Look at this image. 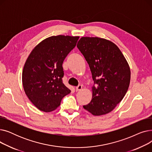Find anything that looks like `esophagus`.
Returning <instances> with one entry per match:
<instances>
[{"instance_id":"34e87169","label":"esophagus","mask_w":152,"mask_h":152,"mask_svg":"<svg viewBox=\"0 0 152 152\" xmlns=\"http://www.w3.org/2000/svg\"><path fill=\"white\" fill-rule=\"evenodd\" d=\"M82 89H83V86L81 85H79L76 87V91H81Z\"/></svg>"}]
</instances>
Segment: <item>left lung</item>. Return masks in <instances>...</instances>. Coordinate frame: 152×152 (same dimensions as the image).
Wrapping results in <instances>:
<instances>
[{
  "mask_svg": "<svg viewBox=\"0 0 152 152\" xmlns=\"http://www.w3.org/2000/svg\"><path fill=\"white\" fill-rule=\"evenodd\" d=\"M89 64L94 85L92 99L83 108L94 116L112 111L128 90L131 71L116 45L100 37H83L77 44Z\"/></svg>",
  "mask_w": 152,
  "mask_h": 152,
  "instance_id": "8db88e82",
  "label": "left lung"
}]
</instances>
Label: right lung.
<instances>
[{"label":"right lung","mask_w":152,"mask_h":152,"mask_svg":"<svg viewBox=\"0 0 152 152\" xmlns=\"http://www.w3.org/2000/svg\"><path fill=\"white\" fill-rule=\"evenodd\" d=\"M79 38L63 35L49 37L37 45L28 56L22 73L23 86L28 99L39 110H55L71 92L63 83L62 64Z\"/></svg>","instance_id":"right-lung-1"}]
</instances>
